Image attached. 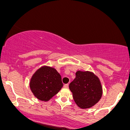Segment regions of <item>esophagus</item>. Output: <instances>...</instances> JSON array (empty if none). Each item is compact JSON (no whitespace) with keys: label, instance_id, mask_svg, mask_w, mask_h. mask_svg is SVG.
I'll return each mask as SVG.
<instances>
[{"label":"esophagus","instance_id":"obj_1","mask_svg":"<svg viewBox=\"0 0 130 130\" xmlns=\"http://www.w3.org/2000/svg\"><path fill=\"white\" fill-rule=\"evenodd\" d=\"M64 87L65 88H68V86H69V85H68V84H65L64 85Z\"/></svg>","mask_w":130,"mask_h":130}]
</instances>
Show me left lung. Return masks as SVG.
Returning a JSON list of instances; mask_svg holds the SVG:
<instances>
[{
	"label": "left lung",
	"mask_w": 130,
	"mask_h": 130,
	"mask_svg": "<svg viewBox=\"0 0 130 130\" xmlns=\"http://www.w3.org/2000/svg\"><path fill=\"white\" fill-rule=\"evenodd\" d=\"M69 89L76 104L81 109L92 108L100 101L103 94L100 79L89 71H77Z\"/></svg>",
	"instance_id": "obj_1"
}]
</instances>
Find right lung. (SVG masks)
<instances>
[{
    "label": "right lung",
    "instance_id": "right-lung-1",
    "mask_svg": "<svg viewBox=\"0 0 130 130\" xmlns=\"http://www.w3.org/2000/svg\"><path fill=\"white\" fill-rule=\"evenodd\" d=\"M29 84L34 96L44 101L51 99L63 87L60 74L54 68L48 66L38 68L32 75Z\"/></svg>",
    "mask_w": 130,
    "mask_h": 130
}]
</instances>
